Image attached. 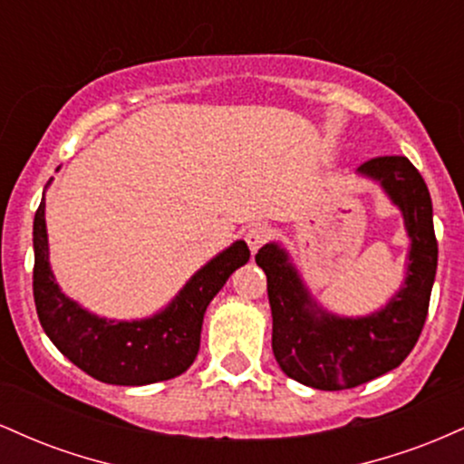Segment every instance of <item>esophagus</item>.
<instances>
[{"label":"esophagus","instance_id":"1","mask_svg":"<svg viewBox=\"0 0 464 464\" xmlns=\"http://www.w3.org/2000/svg\"><path fill=\"white\" fill-rule=\"evenodd\" d=\"M246 244H248V248L253 250V253H257L259 248L264 246L266 242H268V237H270V228L268 227H264V225H253L246 231Z\"/></svg>","mask_w":464,"mask_h":464}]
</instances>
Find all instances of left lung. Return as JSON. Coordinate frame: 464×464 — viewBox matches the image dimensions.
I'll return each mask as SVG.
<instances>
[{
	"instance_id": "1",
	"label": "left lung",
	"mask_w": 464,
	"mask_h": 464,
	"mask_svg": "<svg viewBox=\"0 0 464 464\" xmlns=\"http://www.w3.org/2000/svg\"><path fill=\"white\" fill-rule=\"evenodd\" d=\"M358 174L384 189L410 237L406 279L386 305L364 316L334 314L314 299L279 242L255 255L268 279L275 358L287 377L318 391L366 384L408 358L428 316L439 262L432 198L419 169L406 157H380L360 165Z\"/></svg>"
}]
</instances>
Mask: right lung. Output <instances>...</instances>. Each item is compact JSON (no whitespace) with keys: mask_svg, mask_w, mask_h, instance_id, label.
<instances>
[{"mask_svg":"<svg viewBox=\"0 0 464 464\" xmlns=\"http://www.w3.org/2000/svg\"><path fill=\"white\" fill-rule=\"evenodd\" d=\"M32 236V285L41 327L54 347L78 369L115 386H146L172 380L188 371L198 355L207 307L228 276L250 257L246 242L236 239L231 246L196 270L163 310L135 321H115L89 312L78 301L69 299L56 284L47 244L45 191L36 209Z\"/></svg>","mask_w":464,"mask_h":464,"instance_id":"1","label":"right lung"}]
</instances>
